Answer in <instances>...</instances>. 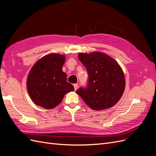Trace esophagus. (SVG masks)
<instances>
[{
	"instance_id": "esophagus-1",
	"label": "esophagus",
	"mask_w": 156,
	"mask_h": 156,
	"mask_svg": "<svg viewBox=\"0 0 156 156\" xmlns=\"http://www.w3.org/2000/svg\"><path fill=\"white\" fill-rule=\"evenodd\" d=\"M73 87H74L75 90H77V88H78V84H73Z\"/></svg>"
}]
</instances>
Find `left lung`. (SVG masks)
Masks as SVG:
<instances>
[{
    "instance_id": "8db88e82",
    "label": "left lung",
    "mask_w": 156,
    "mask_h": 156,
    "mask_svg": "<svg viewBox=\"0 0 156 156\" xmlns=\"http://www.w3.org/2000/svg\"><path fill=\"white\" fill-rule=\"evenodd\" d=\"M79 60L88 73L87 88H80L76 93L92 109L101 111L118 103L126 87L124 73L116 61L102 52L79 53Z\"/></svg>"
}]
</instances>
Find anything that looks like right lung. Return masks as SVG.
I'll list each match as a JSON object with an SVG mask.
<instances>
[{
	"instance_id": "right-lung-1",
	"label": "right lung",
	"mask_w": 156,
	"mask_h": 156,
	"mask_svg": "<svg viewBox=\"0 0 156 156\" xmlns=\"http://www.w3.org/2000/svg\"><path fill=\"white\" fill-rule=\"evenodd\" d=\"M64 55L50 53L34 64L28 75L27 88L32 101L45 109L58 105L65 94L74 90L62 71Z\"/></svg>"
}]
</instances>
